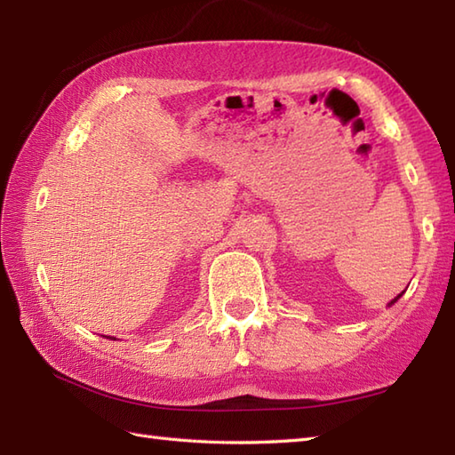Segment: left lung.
<instances>
[{"label": "left lung", "mask_w": 455, "mask_h": 455, "mask_svg": "<svg viewBox=\"0 0 455 455\" xmlns=\"http://www.w3.org/2000/svg\"><path fill=\"white\" fill-rule=\"evenodd\" d=\"M401 295H403V293H401ZM401 295H397V297H395V299H393V301H391V303H389V307H391V305H393V303H397V299H401Z\"/></svg>", "instance_id": "obj_1"}]
</instances>
